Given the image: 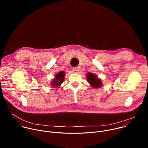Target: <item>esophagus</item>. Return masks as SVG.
Listing matches in <instances>:
<instances>
[{
  "label": "esophagus",
  "mask_w": 148,
  "mask_h": 148,
  "mask_svg": "<svg viewBox=\"0 0 148 148\" xmlns=\"http://www.w3.org/2000/svg\"><path fill=\"white\" fill-rule=\"evenodd\" d=\"M72 70H73V73H77V71H78V69H77V68H75V67H74V68H73Z\"/></svg>",
  "instance_id": "1"
}]
</instances>
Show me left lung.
Returning a JSON list of instances; mask_svg holds the SVG:
<instances>
[{
	"mask_svg": "<svg viewBox=\"0 0 148 148\" xmlns=\"http://www.w3.org/2000/svg\"><path fill=\"white\" fill-rule=\"evenodd\" d=\"M87 80L90 86L94 88H100L102 86V82L95 74L91 73H88L87 74Z\"/></svg>",
	"mask_w": 148,
	"mask_h": 148,
	"instance_id": "1",
	"label": "left lung"
}]
</instances>
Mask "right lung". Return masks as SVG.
<instances>
[{"instance_id":"add662e5","label":"right lung","mask_w":148,"mask_h":148,"mask_svg":"<svg viewBox=\"0 0 148 148\" xmlns=\"http://www.w3.org/2000/svg\"><path fill=\"white\" fill-rule=\"evenodd\" d=\"M65 73H66L64 71H60L57 73L54 79L51 81L50 86H51L52 87L58 88L61 85V84L64 82L66 75Z\"/></svg>"}]
</instances>
